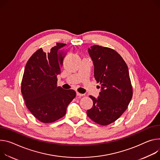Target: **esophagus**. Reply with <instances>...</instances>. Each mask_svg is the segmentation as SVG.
Masks as SVG:
<instances>
[{
	"instance_id": "obj_1",
	"label": "esophagus",
	"mask_w": 160,
	"mask_h": 160,
	"mask_svg": "<svg viewBox=\"0 0 160 160\" xmlns=\"http://www.w3.org/2000/svg\"><path fill=\"white\" fill-rule=\"evenodd\" d=\"M77 96H83V94H80V92H78L77 91Z\"/></svg>"
}]
</instances>
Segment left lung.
Returning <instances> with one entry per match:
<instances>
[{
  "instance_id": "left-lung-1",
  "label": "left lung",
  "mask_w": 160,
  "mask_h": 160,
  "mask_svg": "<svg viewBox=\"0 0 160 160\" xmlns=\"http://www.w3.org/2000/svg\"><path fill=\"white\" fill-rule=\"evenodd\" d=\"M88 52L94 66V78L101 91L98 98L89 96L93 105L87 115L96 123L107 126L121 117L132 98L129 71L122 57L112 48L93 45Z\"/></svg>"
}]
</instances>
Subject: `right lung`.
Masks as SVG:
<instances>
[{"label": "right lung", "instance_id": "1", "mask_svg": "<svg viewBox=\"0 0 160 160\" xmlns=\"http://www.w3.org/2000/svg\"><path fill=\"white\" fill-rule=\"evenodd\" d=\"M66 44L57 42L50 52L41 48L28 60L22 80L21 91L27 108L39 121L53 122L62 118L76 96L74 90L57 87V75L66 53Z\"/></svg>", "mask_w": 160, "mask_h": 160}]
</instances>
